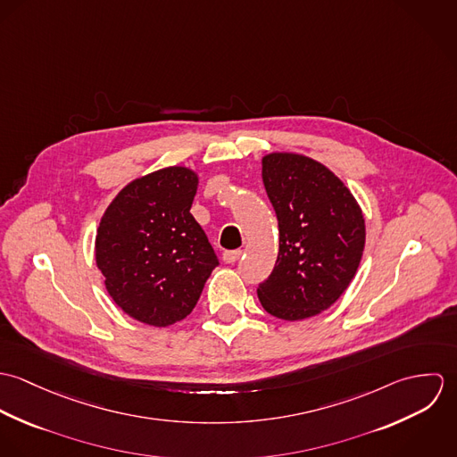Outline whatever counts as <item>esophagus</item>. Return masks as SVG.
I'll use <instances>...</instances> for the list:
<instances>
[{"mask_svg":"<svg viewBox=\"0 0 457 457\" xmlns=\"http://www.w3.org/2000/svg\"><path fill=\"white\" fill-rule=\"evenodd\" d=\"M243 255V250H232V252H225L223 253V261L227 263H234V262L239 261Z\"/></svg>","mask_w":457,"mask_h":457,"instance_id":"esophagus-1","label":"esophagus"}]
</instances>
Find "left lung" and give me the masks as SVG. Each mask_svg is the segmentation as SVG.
Here are the masks:
<instances>
[{
    "instance_id": "left-lung-1",
    "label": "left lung",
    "mask_w": 457,
    "mask_h": 457,
    "mask_svg": "<svg viewBox=\"0 0 457 457\" xmlns=\"http://www.w3.org/2000/svg\"><path fill=\"white\" fill-rule=\"evenodd\" d=\"M262 181L276 211L279 252L257 288L261 304L281 320L312 319L341 297L359 269L362 209L324 163L299 153L262 156Z\"/></svg>"
}]
</instances>
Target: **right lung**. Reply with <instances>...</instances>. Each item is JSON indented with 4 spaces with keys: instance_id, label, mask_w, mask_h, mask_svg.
Returning <instances> with one entry per match:
<instances>
[{
    "instance_id": "add662e5",
    "label": "right lung",
    "mask_w": 457,
    "mask_h": 457,
    "mask_svg": "<svg viewBox=\"0 0 457 457\" xmlns=\"http://www.w3.org/2000/svg\"><path fill=\"white\" fill-rule=\"evenodd\" d=\"M196 188L195 170L165 167L130 181L100 220L95 261L112 301L137 322L187 319L218 265L190 212Z\"/></svg>"
}]
</instances>
